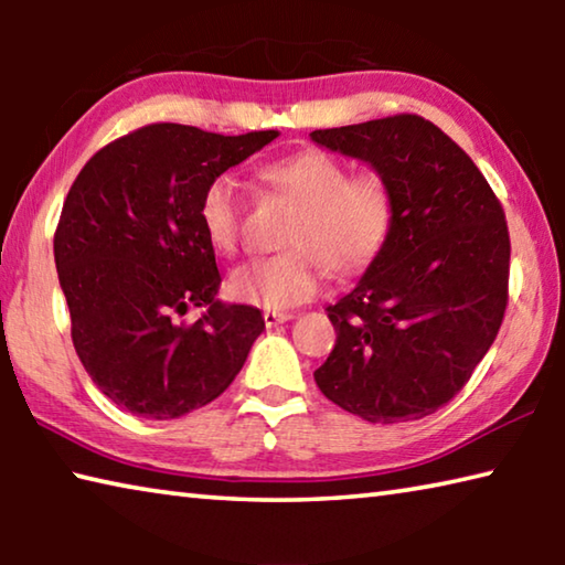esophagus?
<instances>
[{
    "instance_id": "esophagus-1",
    "label": "esophagus",
    "mask_w": 565,
    "mask_h": 565,
    "mask_svg": "<svg viewBox=\"0 0 565 565\" xmlns=\"http://www.w3.org/2000/svg\"><path fill=\"white\" fill-rule=\"evenodd\" d=\"M289 319H291V313H289V311H264V323H266V329L279 327V323L289 321Z\"/></svg>"
}]
</instances>
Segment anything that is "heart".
<instances>
[{"label":"heart","instance_id":"1","mask_svg":"<svg viewBox=\"0 0 565 565\" xmlns=\"http://www.w3.org/2000/svg\"><path fill=\"white\" fill-rule=\"evenodd\" d=\"M262 179L296 204L284 228L289 248L234 266L226 289L236 301L269 311L294 309L317 296L327 266L339 276L356 274L386 246L396 222V196L381 171L349 174L339 157L306 149L269 161ZM244 206L236 177L216 174L204 186L199 222L216 252L236 248Z\"/></svg>","mask_w":565,"mask_h":565}]
</instances>
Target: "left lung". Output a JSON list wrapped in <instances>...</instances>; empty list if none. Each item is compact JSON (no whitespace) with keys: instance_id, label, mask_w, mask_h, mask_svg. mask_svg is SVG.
Masks as SVG:
<instances>
[{"instance_id":"8db88e82","label":"left lung","mask_w":565,"mask_h":565,"mask_svg":"<svg viewBox=\"0 0 565 565\" xmlns=\"http://www.w3.org/2000/svg\"><path fill=\"white\" fill-rule=\"evenodd\" d=\"M394 186L396 222L356 289L329 306L321 394L371 424L416 420L461 391L503 323L511 238L471 157L418 114L311 131Z\"/></svg>"}]
</instances>
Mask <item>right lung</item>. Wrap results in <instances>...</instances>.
<instances>
[{
	"instance_id": "1",
	"label": "right lung",
	"mask_w": 565,
	"mask_h": 565,
	"mask_svg": "<svg viewBox=\"0 0 565 565\" xmlns=\"http://www.w3.org/2000/svg\"><path fill=\"white\" fill-rule=\"evenodd\" d=\"M279 137L147 124L94 154L64 199L54 262L72 341L121 411L179 418L222 396L264 331L259 309L216 301L222 274L199 222L216 174ZM191 305H209L194 324Z\"/></svg>"
}]
</instances>
